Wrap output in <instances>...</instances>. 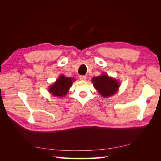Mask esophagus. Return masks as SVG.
<instances>
[{
    "instance_id": "34e87169",
    "label": "esophagus",
    "mask_w": 161,
    "mask_h": 161,
    "mask_svg": "<svg viewBox=\"0 0 161 161\" xmlns=\"http://www.w3.org/2000/svg\"><path fill=\"white\" fill-rule=\"evenodd\" d=\"M79 79H80V80H86V77L85 76H84V75H80L79 76Z\"/></svg>"
}]
</instances>
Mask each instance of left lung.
<instances>
[{
	"label": "left lung",
	"instance_id": "1",
	"mask_svg": "<svg viewBox=\"0 0 161 161\" xmlns=\"http://www.w3.org/2000/svg\"><path fill=\"white\" fill-rule=\"evenodd\" d=\"M92 82L95 88L104 97L114 95L119 86L118 81L107 75L93 77Z\"/></svg>",
	"mask_w": 161,
	"mask_h": 161
}]
</instances>
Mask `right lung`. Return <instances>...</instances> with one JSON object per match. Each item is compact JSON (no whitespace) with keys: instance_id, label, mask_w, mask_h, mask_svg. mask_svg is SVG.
<instances>
[{"instance_id":"1","label":"right lung","mask_w":161,"mask_h":161,"mask_svg":"<svg viewBox=\"0 0 161 161\" xmlns=\"http://www.w3.org/2000/svg\"><path fill=\"white\" fill-rule=\"evenodd\" d=\"M74 80L75 79L73 78L72 79L70 77H65L64 76L61 75L55 83H53L50 87L49 91L54 96H65Z\"/></svg>"}]
</instances>
